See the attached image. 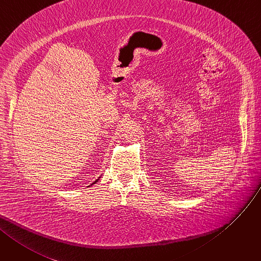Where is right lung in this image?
I'll use <instances>...</instances> for the list:
<instances>
[{
    "label": "right lung",
    "instance_id": "add662e5",
    "mask_svg": "<svg viewBox=\"0 0 261 261\" xmlns=\"http://www.w3.org/2000/svg\"><path fill=\"white\" fill-rule=\"evenodd\" d=\"M96 181H97V180H95V181H94V182H93V184H95V182H96Z\"/></svg>",
    "mask_w": 261,
    "mask_h": 261
}]
</instances>
